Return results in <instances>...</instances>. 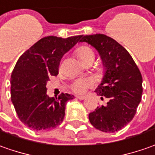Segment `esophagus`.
I'll list each match as a JSON object with an SVG mask.
<instances>
[{
  "label": "esophagus",
  "instance_id": "34e87169",
  "mask_svg": "<svg viewBox=\"0 0 155 155\" xmlns=\"http://www.w3.org/2000/svg\"><path fill=\"white\" fill-rule=\"evenodd\" d=\"M78 98L79 100H84L85 96L84 95H79V96H78Z\"/></svg>",
  "mask_w": 155,
  "mask_h": 155
}]
</instances>
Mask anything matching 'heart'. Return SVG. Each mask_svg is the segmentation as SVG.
<instances>
[{
  "mask_svg": "<svg viewBox=\"0 0 155 155\" xmlns=\"http://www.w3.org/2000/svg\"><path fill=\"white\" fill-rule=\"evenodd\" d=\"M77 55L81 62L84 64L89 61H94V51L87 46H83L78 48L77 51ZM93 85V80L90 78H84L76 80L71 84V89L76 93H83L87 88Z\"/></svg>",
  "mask_w": 155,
  "mask_h": 155,
  "instance_id": "1",
  "label": "heart"
}]
</instances>
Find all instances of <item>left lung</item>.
<instances>
[{"mask_svg": "<svg viewBox=\"0 0 155 155\" xmlns=\"http://www.w3.org/2000/svg\"><path fill=\"white\" fill-rule=\"evenodd\" d=\"M87 42L99 53L104 75L95 89L97 95L108 98L106 106H99L89 114L94 128L115 132L128 124L137 113L143 94V78L132 57L118 41L103 34L84 36Z\"/></svg>", "mask_w": 155, "mask_h": 155, "instance_id": "8db88e82", "label": "left lung"}]
</instances>
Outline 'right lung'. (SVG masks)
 <instances>
[{
    "mask_svg": "<svg viewBox=\"0 0 155 155\" xmlns=\"http://www.w3.org/2000/svg\"><path fill=\"white\" fill-rule=\"evenodd\" d=\"M82 37H43L18 60L11 75V100L18 119L29 128L50 130L62 123L65 104L74 95L62 93L49 97L47 82L50 76L58 75L61 58Z\"/></svg>",
    "mask_w": 155,
    "mask_h": 155,
    "instance_id": "right-lung-1",
    "label": "right lung"
}]
</instances>
